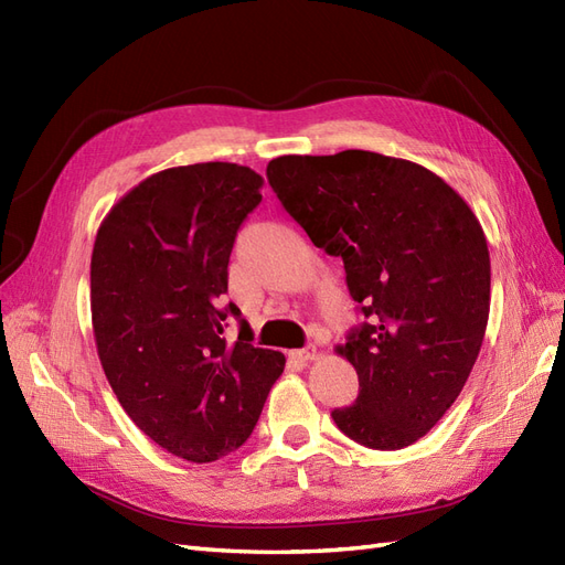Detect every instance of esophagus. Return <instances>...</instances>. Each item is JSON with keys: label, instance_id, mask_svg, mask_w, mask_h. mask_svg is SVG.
I'll list each match as a JSON object with an SVG mask.
<instances>
[{"label": "esophagus", "instance_id": "esophagus-1", "mask_svg": "<svg viewBox=\"0 0 565 565\" xmlns=\"http://www.w3.org/2000/svg\"><path fill=\"white\" fill-rule=\"evenodd\" d=\"M292 358H297V361H301V363L316 361V358H318V349H316L313 344H309V347H303V349L295 351V353H292Z\"/></svg>", "mask_w": 565, "mask_h": 565}]
</instances>
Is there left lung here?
<instances>
[{"label": "left lung", "instance_id": "1", "mask_svg": "<svg viewBox=\"0 0 565 565\" xmlns=\"http://www.w3.org/2000/svg\"><path fill=\"white\" fill-rule=\"evenodd\" d=\"M266 177L311 243L341 256L370 322L337 347L358 398L334 424L372 450L413 446L448 413L481 351L490 254L469 204L429 169L370 150L282 156Z\"/></svg>", "mask_w": 565, "mask_h": 565}]
</instances>
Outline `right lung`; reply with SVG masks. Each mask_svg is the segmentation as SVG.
<instances>
[{
	"mask_svg": "<svg viewBox=\"0 0 565 565\" xmlns=\"http://www.w3.org/2000/svg\"><path fill=\"white\" fill-rule=\"evenodd\" d=\"M264 179L233 162L172 167L119 198L92 254V324L119 405L160 448L204 465L249 438L280 351L256 349L235 303L228 259ZM242 320L238 341L223 337Z\"/></svg>",
	"mask_w": 565,
	"mask_h": 565,
	"instance_id": "add662e5",
	"label": "right lung"
}]
</instances>
